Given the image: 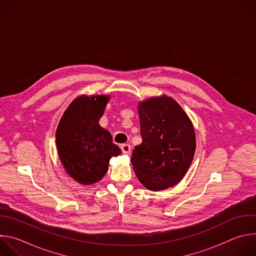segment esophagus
Listing matches in <instances>:
<instances>
[{
  "instance_id": "esophagus-1",
  "label": "esophagus",
  "mask_w": 256,
  "mask_h": 256,
  "mask_svg": "<svg viewBox=\"0 0 256 256\" xmlns=\"http://www.w3.org/2000/svg\"><path fill=\"white\" fill-rule=\"evenodd\" d=\"M122 152L124 154H126V155H130V152H132V147H130V144H124L122 146Z\"/></svg>"
}]
</instances>
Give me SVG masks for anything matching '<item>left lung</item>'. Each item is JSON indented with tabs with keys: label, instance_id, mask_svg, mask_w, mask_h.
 Masks as SVG:
<instances>
[{
	"label": "left lung",
	"instance_id": "obj_1",
	"mask_svg": "<svg viewBox=\"0 0 256 256\" xmlns=\"http://www.w3.org/2000/svg\"><path fill=\"white\" fill-rule=\"evenodd\" d=\"M142 142L132 155L134 173L148 190L176 186L188 172L196 152L194 126L171 97H152L138 106Z\"/></svg>",
	"mask_w": 256,
	"mask_h": 256
}]
</instances>
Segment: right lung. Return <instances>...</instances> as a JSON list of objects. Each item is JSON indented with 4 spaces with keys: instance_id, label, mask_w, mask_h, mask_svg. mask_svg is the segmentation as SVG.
Here are the masks:
<instances>
[{
    "instance_id": "right-lung-1",
    "label": "right lung",
    "mask_w": 256,
    "mask_h": 256,
    "mask_svg": "<svg viewBox=\"0 0 256 256\" xmlns=\"http://www.w3.org/2000/svg\"><path fill=\"white\" fill-rule=\"evenodd\" d=\"M108 99L104 95L77 97L56 128L58 157L66 173L84 186L99 181L108 170L109 160L122 153L110 132L99 126Z\"/></svg>"
}]
</instances>
